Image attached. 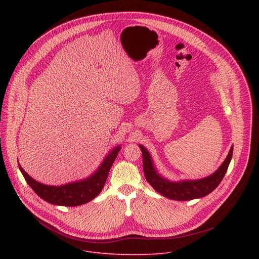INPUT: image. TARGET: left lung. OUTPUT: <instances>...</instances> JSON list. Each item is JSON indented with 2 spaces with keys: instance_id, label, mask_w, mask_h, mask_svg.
Here are the masks:
<instances>
[{
  "instance_id": "8db88e82",
  "label": "left lung",
  "mask_w": 259,
  "mask_h": 259,
  "mask_svg": "<svg viewBox=\"0 0 259 259\" xmlns=\"http://www.w3.org/2000/svg\"><path fill=\"white\" fill-rule=\"evenodd\" d=\"M139 147L142 153L143 172L146 181L159 194L165 198L175 201H190L194 199H200L213 192L227 173L234 150V145H232L224 163L211 175L201 179H184L180 181H172L158 172L150 152L141 144H139Z\"/></svg>"
}]
</instances>
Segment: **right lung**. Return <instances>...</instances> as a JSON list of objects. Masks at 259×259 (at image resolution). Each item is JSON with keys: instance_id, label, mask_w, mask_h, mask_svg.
Returning a JSON list of instances; mask_svg holds the SVG:
<instances>
[{"instance_id": "obj_1", "label": "right lung", "mask_w": 259, "mask_h": 259, "mask_svg": "<svg viewBox=\"0 0 259 259\" xmlns=\"http://www.w3.org/2000/svg\"><path fill=\"white\" fill-rule=\"evenodd\" d=\"M120 144L110 151L99 167L90 176L62 186H48L30 177L19 165V170L32 191L44 201L57 206L75 207L86 204L96 198L102 191L108 172L112 168L119 152Z\"/></svg>"}]
</instances>
